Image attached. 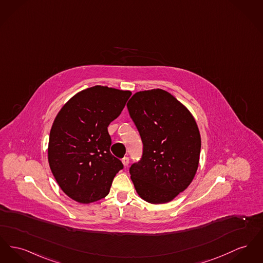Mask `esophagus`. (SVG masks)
I'll list each match as a JSON object with an SVG mask.
<instances>
[{
	"instance_id": "34e87169",
	"label": "esophagus",
	"mask_w": 263,
	"mask_h": 263,
	"mask_svg": "<svg viewBox=\"0 0 263 263\" xmlns=\"http://www.w3.org/2000/svg\"><path fill=\"white\" fill-rule=\"evenodd\" d=\"M122 163H123L125 167H127L129 165V158L128 157H124L123 159H122Z\"/></svg>"
}]
</instances>
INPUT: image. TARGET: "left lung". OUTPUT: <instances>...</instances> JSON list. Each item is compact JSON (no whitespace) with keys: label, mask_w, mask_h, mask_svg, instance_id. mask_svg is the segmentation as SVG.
I'll list each match as a JSON object with an SVG mask.
<instances>
[{"label":"left lung","mask_w":263,"mask_h":263,"mask_svg":"<svg viewBox=\"0 0 263 263\" xmlns=\"http://www.w3.org/2000/svg\"><path fill=\"white\" fill-rule=\"evenodd\" d=\"M139 131L143 153L130 167L140 197L151 203L175 199L192 183L199 166L201 135L195 118L171 93H135L127 103Z\"/></svg>","instance_id":"left-lung-1"}]
</instances>
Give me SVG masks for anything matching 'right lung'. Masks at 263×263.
Returning a JSON list of instances; mask_svg holds the SVG:
<instances>
[{"label":"right lung","instance_id":"obj_1","mask_svg":"<svg viewBox=\"0 0 263 263\" xmlns=\"http://www.w3.org/2000/svg\"><path fill=\"white\" fill-rule=\"evenodd\" d=\"M130 91L96 85L70 98L57 115L48 141V163L62 191L89 203L108 195L122 162L110 153L107 127L122 112Z\"/></svg>","mask_w":263,"mask_h":263}]
</instances>
